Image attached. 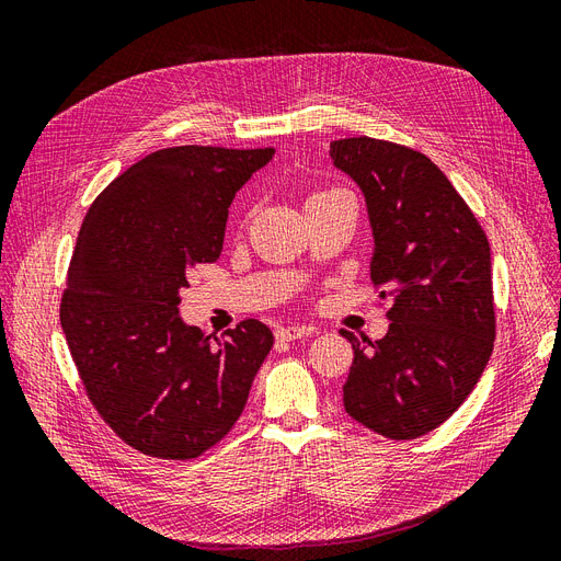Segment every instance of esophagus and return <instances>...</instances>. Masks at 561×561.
<instances>
[{
	"mask_svg": "<svg viewBox=\"0 0 561 561\" xmlns=\"http://www.w3.org/2000/svg\"><path fill=\"white\" fill-rule=\"evenodd\" d=\"M311 332H313V328H309V325H287V328H278L276 339H280V342H293V339L309 336Z\"/></svg>",
	"mask_w": 561,
	"mask_h": 561,
	"instance_id": "esophagus-1",
	"label": "esophagus"
}]
</instances>
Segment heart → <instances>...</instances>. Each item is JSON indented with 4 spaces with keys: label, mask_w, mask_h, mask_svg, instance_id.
Returning <instances> with one entry per match:
<instances>
[{
    "label": "heart",
    "mask_w": 561,
    "mask_h": 561,
    "mask_svg": "<svg viewBox=\"0 0 561 561\" xmlns=\"http://www.w3.org/2000/svg\"><path fill=\"white\" fill-rule=\"evenodd\" d=\"M334 192H336V190H322V192H313V194H311V196L307 198V203H309V201H316V198H320V196H328V194H334Z\"/></svg>",
    "instance_id": "obj_1"
}]
</instances>
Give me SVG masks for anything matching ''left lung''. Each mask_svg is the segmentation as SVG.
I'll list each match as a JSON object with an SVG mask.
<instances>
[{
  "label": "left lung",
  "instance_id": "left-lung-1",
  "mask_svg": "<svg viewBox=\"0 0 561 561\" xmlns=\"http://www.w3.org/2000/svg\"><path fill=\"white\" fill-rule=\"evenodd\" d=\"M330 157L365 194L371 283L393 301L379 342L342 330L353 346L344 410L383 437L414 439L463 404L494 348L486 233L447 175L412 147L360 135L334 140Z\"/></svg>",
  "mask_w": 561,
  "mask_h": 561
}]
</instances>
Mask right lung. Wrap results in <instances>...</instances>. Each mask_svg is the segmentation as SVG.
Returning <instances> with one entry per match:
<instances>
[{"label": "right lung", "instance_id": "add662e5", "mask_svg": "<svg viewBox=\"0 0 561 561\" xmlns=\"http://www.w3.org/2000/svg\"><path fill=\"white\" fill-rule=\"evenodd\" d=\"M271 157V147L159 149L83 217L60 325L98 414L147 456L186 461L217 445L274 346L260 320L217 339L178 309L192 271L222 252L236 192Z\"/></svg>", "mask_w": 561, "mask_h": 561}]
</instances>
